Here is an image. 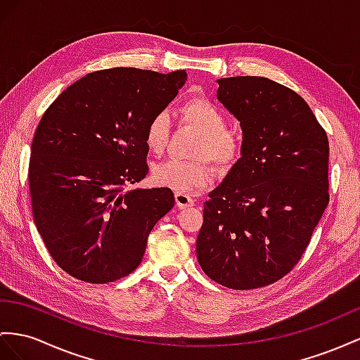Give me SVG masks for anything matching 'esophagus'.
<instances>
[{
  "label": "esophagus",
  "instance_id": "esophagus-1",
  "mask_svg": "<svg viewBox=\"0 0 360 360\" xmlns=\"http://www.w3.org/2000/svg\"><path fill=\"white\" fill-rule=\"evenodd\" d=\"M174 202L179 208H190L195 205V200H193L186 193H174Z\"/></svg>",
  "mask_w": 360,
  "mask_h": 360
}]
</instances>
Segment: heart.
<instances>
[{"instance_id": "b5f03b06", "label": "heart", "mask_w": 360, "mask_h": 360, "mask_svg": "<svg viewBox=\"0 0 360 360\" xmlns=\"http://www.w3.org/2000/svg\"><path fill=\"white\" fill-rule=\"evenodd\" d=\"M182 122L200 134L195 149V161L167 160L156 164L152 172L155 184L178 193L193 195L204 190L213 181L214 170L208 158L219 169L229 170L243 155V138L228 129L229 120L224 109L204 97H193L179 109ZM170 138V118L167 112L155 114L146 126L144 140L153 153H161Z\"/></svg>"}]
</instances>
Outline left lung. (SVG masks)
<instances>
[{
    "label": "left lung",
    "mask_w": 360,
    "mask_h": 360,
    "mask_svg": "<svg viewBox=\"0 0 360 360\" xmlns=\"http://www.w3.org/2000/svg\"><path fill=\"white\" fill-rule=\"evenodd\" d=\"M243 155L204 204L198 262L236 290L272 284L300 262L328 205V138L301 96L257 76L219 79Z\"/></svg>",
    "instance_id": "left-lung-1"
}]
</instances>
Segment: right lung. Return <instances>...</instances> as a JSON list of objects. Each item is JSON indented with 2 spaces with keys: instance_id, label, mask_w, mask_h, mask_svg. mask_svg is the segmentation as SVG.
I'll use <instances>...</instances> for the list:
<instances>
[{
  "instance_id": "right-lung-1",
  "label": "right lung",
  "mask_w": 360,
  "mask_h": 360,
  "mask_svg": "<svg viewBox=\"0 0 360 360\" xmlns=\"http://www.w3.org/2000/svg\"><path fill=\"white\" fill-rule=\"evenodd\" d=\"M186 70L110 68L75 82L45 110L29 164L34 225L53 260L105 284L134 272L174 205L170 188H131L147 167V122L176 97Z\"/></svg>"
}]
</instances>
